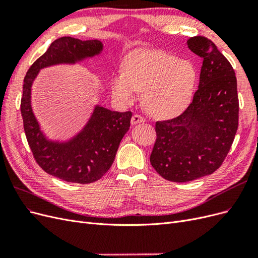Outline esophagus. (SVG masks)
Instances as JSON below:
<instances>
[{"mask_svg": "<svg viewBox=\"0 0 258 258\" xmlns=\"http://www.w3.org/2000/svg\"><path fill=\"white\" fill-rule=\"evenodd\" d=\"M144 121H145L144 117L141 116V115H139V114L134 115V116H132V118H131V123H132V124H137V123L144 122Z\"/></svg>", "mask_w": 258, "mask_h": 258, "instance_id": "esophagus-1", "label": "esophagus"}]
</instances>
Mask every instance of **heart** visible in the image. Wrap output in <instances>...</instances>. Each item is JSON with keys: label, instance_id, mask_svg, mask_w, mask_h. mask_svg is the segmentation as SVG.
Instances as JSON below:
<instances>
[{"label": "heart", "instance_id": "1", "mask_svg": "<svg viewBox=\"0 0 258 258\" xmlns=\"http://www.w3.org/2000/svg\"><path fill=\"white\" fill-rule=\"evenodd\" d=\"M123 68L111 79V90L118 102H134L143 91L146 111L158 118L175 116L189 103L197 82L191 62L165 51L139 49L126 58Z\"/></svg>", "mask_w": 258, "mask_h": 258}]
</instances>
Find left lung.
<instances>
[{"instance_id":"1","label":"left lung","mask_w":258,"mask_h":258,"mask_svg":"<svg viewBox=\"0 0 258 258\" xmlns=\"http://www.w3.org/2000/svg\"><path fill=\"white\" fill-rule=\"evenodd\" d=\"M204 59L192 102L177 117L157 121L151 163L171 182H189L222 166L238 130L236 74L216 45L205 36L187 41Z\"/></svg>"}]
</instances>
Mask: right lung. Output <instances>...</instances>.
Segmentation results:
<instances>
[{
	"instance_id": "obj_1",
	"label": "right lung",
	"mask_w": 258,
	"mask_h": 258,
	"mask_svg": "<svg viewBox=\"0 0 258 258\" xmlns=\"http://www.w3.org/2000/svg\"><path fill=\"white\" fill-rule=\"evenodd\" d=\"M103 49L98 40L81 41L64 36L53 41L46 52L30 67L23 80L20 103L23 128L37 165L46 173L70 183L98 181L111 168L119 143L129 130L131 112H113L96 105L83 130L67 142L49 141L41 131L31 106V87L41 69L74 64L97 56Z\"/></svg>"
}]
</instances>
